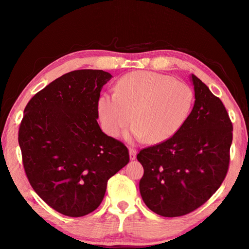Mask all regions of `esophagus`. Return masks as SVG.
Masks as SVG:
<instances>
[{"label": "esophagus", "instance_id": "1", "mask_svg": "<svg viewBox=\"0 0 249 249\" xmlns=\"http://www.w3.org/2000/svg\"><path fill=\"white\" fill-rule=\"evenodd\" d=\"M130 160H135L136 159V155H137V152H136V149L135 148H130Z\"/></svg>", "mask_w": 249, "mask_h": 249}]
</instances>
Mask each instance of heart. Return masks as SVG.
<instances>
[{
	"instance_id": "1",
	"label": "heart",
	"mask_w": 249,
	"mask_h": 249,
	"mask_svg": "<svg viewBox=\"0 0 249 249\" xmlns=\"http://www.w3.org/2000/svg\"><path fill=\"white\" fill-rule=\"evenodd\" d=\"M191 87L167 74L133 71L117 82L115 93H103L97 114L103 130L115 137L131 123L127 137L161 143L184 125L193 106Z\"/></svg>"
}]
</instances>
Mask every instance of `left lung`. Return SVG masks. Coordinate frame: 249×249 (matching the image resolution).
Returning <instances> with one entry per match:
<instances>
[{
	"mask_svg": "<svg viewBox=\"0 0 249 249\" xmlns=\"http://www.w3.org/2000/svg\"><path fill=\"white\" fill-rule=\"evenodd\" d=\"M195 102L180 130L140 150L144 169L139 182L149 210L164 217L183 216L203 205L227 176L232 124L224 105L191 74Z\"/></svg>",
	"mask_w": 249,
	"mask_h": 249,
	"instance_id": "left-lung-1",
	"label": "left lung"
}]
</instances>
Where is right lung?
I'll return each mask as SVG.
<instances>
[{
    "label": "right lung",
    "instance_id": "obj_1",
    "mask_svg": "<svg viewBox=\"0 0 249 249\" xmlns=\"http://www.w3.org/2000/svg\"><path fill=\"white\" fill-rule=\"evenodd\" d=\"M111 78L100 70L67 72L24 110L18 143L27 178L39 197L63 215L93 212L108 179L130 161L124 143L97 124V100Z\"/></svg>",
    "mask_w": 249,
    "mask_h": 249
}]
</instances>
